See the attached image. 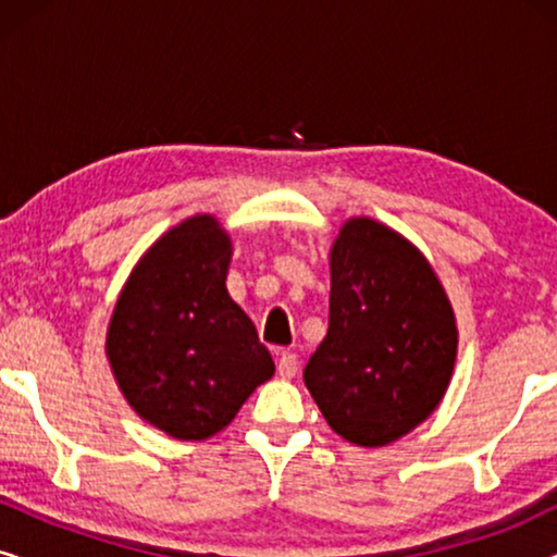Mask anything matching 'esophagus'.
<instances>
[{"label": "esophagus", "instance_id": "34e87169", "mask_svg": "<svg viewBox=\"0 0 557 557\" xmlns=\"http://www.w3.org/2000/svg\"><path fill=\"white\" fill-rule=\"evenodd\" d=\"M296 370H299V357H296L294 352H281L278 357V375L288 380L296 375Z\"/></svg>", "mask_w": 557, "mask_h": 557}]
</instances>
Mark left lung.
<instances>
[{
    "label": "left lung",
    "instance_id": "1",
    "mask_svg": "<svg viewBox=\"0 0 557 557\" xmlns=\"http://www.w3.org/2000/svg\"><path fill=\"white\" fill-rule=\"evenodd\" d=\"M330 273V330L304 383L349 444H393L438 408L451 383V301L421 250L372 218L342 225Z\"/></svg>",
    "mask_w": 557,
    "mask_h": 557
}]
</instances>
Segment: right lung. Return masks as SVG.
<instances>
[{
    "label": "right lung",
    "mask_w": 557,
    "mask_h": 557,
    "mask_svg": "<svg viewBox=\"0 0 557 557\" xmlns=\"http://www.w3.org/2000/svg\"><path fill=\"white\" fill-rule=\"evenodd\" d=\"M231 256L215 218L182 220L136 263L106 332L128 406L172 438L215 436L276 370L227 294Z\"/></svg>",
    "instance_id": "right-lung-1"
}]
</instances>
